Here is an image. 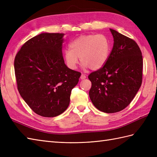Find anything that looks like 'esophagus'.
Returning a JSON list of instances; mask_svg holds the SVG:
<instances>
[{"instance_id": "1", "label": "esophagus", "mask_w": 157, "mask_h": 157, "mask_svg": "<svg viewBox=\"0 0 157 157\" xmlns=\"http://www.w3.org/2000/svg\"><path fill=\"white\" fill-rule=\"evenodd\" d=\"M86 78V76L85 75H84V74H82L81 75V76H80V79H84Z\"/></svg>"}]
</instances>
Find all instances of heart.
I'll list each match as a JSON object with an SVG mask.
<instances>
[{"mask_svg":"<svg viewBox=\"0 0 157 157\" xmlns=\"http://www.w3.org/2000/svg\"><path fill=\"white\" fill-rule=\"evenodd\" d=\"M69 48L64 52V59L69 68L75 69L79 62L84 69L98 70L108 61L111 44L103 34L81 36L69 44Z\"/></svg>","mask_w":157,"mask_h":157,"instance_id":"obj_1","label":"heart"}]
</instances>
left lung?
Returning a JSON list of instances; mask_svg holds the SVG:
<instances>
[{"label": "left lung", "instance_id": "left-lung-1", "mask_svg": "<svg viewBox=\"0 0 157 157\" xmlns=\"http://www.w3.org/2000/svg\"><path fill=\"white\" fill-rule=\"evenodd\" d=\"M114 43L106 64L91 73L89 96L99 111L113 113L122 111L135 97L142 82L143 59L134 40L110 29Z\"/></svg>", "mask_w": 157, "mask_h": 157}]
</instances>
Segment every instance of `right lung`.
Returning <instances> with one entry per match:
<instances>
[{
	"label": "right lung",
	"instance_id": "right-lung-1",
	"mask_svg": "<svg viewBox=\"0 0 157 157\" xmlns=\"http://www.w3.org/2000/svg\"><path fill=\"white\" fill-rule=\"evenodd\" d=\"M64 34L42 33L23 44L14 61L20 95L33 111L45 117L67 109L71 90L81 73L67 67L63 59Z\"/></svg>",
	"mask_w": 157,
	"mask_h": 157
}]
</instances>
